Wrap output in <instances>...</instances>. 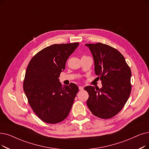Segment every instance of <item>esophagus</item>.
Returning a JSON list of instances; mask_svg holds the SVG:
<instances>
[{"label":"esophagus","instance_id":"1","mask_svg":"<svg viewBox=\"0 0 149 149\" xmlns=\"http://www.w3.org/2000/svg\"><path fill=\"white\" fill-rule=\"evenodd\" d=\"M79 90H80V91H83V90L84 89V88H83V86H79Z\"/></svg>","mask_w":149,"mask_h":149}]
</instances>
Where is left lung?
<instances>
[{
  "label": "left lung",
  "instance_id": "1",
  "mask_svg": "<svg viewBox=\"0 0 149 149\" xmlns=\"http://www.w3.org/2000/svg\"><path fill=\"white\" fill-rule=\"evenodd\" d=\"M94 61V70L102 81L101 88L86 86L88 107L97 117L109 119L120 112L132 90V72L124 56L116 49L98 42L86 44Z\"/></svg>",
  "mask_w": 149,
  "mask_h": 149
}]
</instances>
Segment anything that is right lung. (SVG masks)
Returning a JSON list of instances; mask_svg holds the SVG:
<instances>
[{"mask_svg": "<svg viewBox=\"0 0 149 149\" xmlns=\"http://www.w3.org/2000/svg\"><path fill=\"white\" fill-rule=\"evenodd\" d=\"M79 42L53 44L37 53L29 62L23 83L29 103L38 117L49 124L65 119L79 88L75 84L62 86L60 73Z\"/></svg>", "mask_w": 149, "mask_h": 149, "instance_id": "add662e5", "label": "right lung"}]
</instances>
